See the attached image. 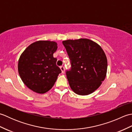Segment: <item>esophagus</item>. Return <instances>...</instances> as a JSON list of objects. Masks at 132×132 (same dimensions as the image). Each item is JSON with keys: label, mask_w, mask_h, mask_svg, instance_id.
<instances>
[{"label": "esophagus", "mask_w": 132, "mask_h": 132, "mask_svg": "<svg viewBox=\"0 0 132 132\" xmlns=\"http://www.w3.org/2000/svg\"><path fill=\"white\" fill-rule=\"evenodd\" d=\"M60 69L62 71V73L63 74L64 72V67L63 66H62L60 67Z\"/></svg>", "instance_id": "esophagus-1"}]
</instances>
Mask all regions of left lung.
<instances>
[{
	"label": "left lung",
	"instance_id": "1",
	"mask_svg": "<svg viewBox=\"0 0 132 132\" xmlns=\"http://www.w3.org/2000/svg\"><path fill=\"white\" fill-rule=\"evenodd\" d=\"M70 60L71 70L66 71L70 87L75 94L87 95L105 79L107 59L102 47L87 38L62 41Z\"/></svg>",
	"mask_w": 132,
	"mask_h": 132
}]
</instances>
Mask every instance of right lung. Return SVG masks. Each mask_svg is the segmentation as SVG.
<instances>
[{"instance_id": "obj_1", "label": "right lung", "mask_w": 132, "mask_h": 132, "mask_svg": "<svg viewBox=\"0 0 132 132\" xmlns=\"http://www.w3.org/2000/svg\"><path fill=\"white\" fill-rule=\"evenodd\" d=\"M57 47L54 41H38L28 46L20 57V77L25 85L36 93L49 91L61 72L56 64L57 58L53 57Z\"/></svg>"}]
</instances>
